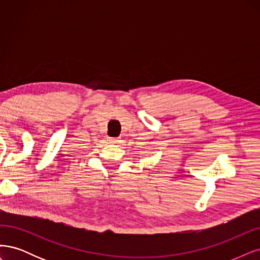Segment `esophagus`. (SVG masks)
Wrapping results in <instances>:
<instances>
[{
    "label": "esophagus",
    "mask_w": 260,
    "mask_h": 260,
    "mask_svg": "<svg viewBox=\"0 0 260 260\" xmlns=\"http://www.w3.org/2000/svg\"><path fill=\"white\" fill-rule=\"evenodd\" d=\"M109 141L112 142V144H119L121 140H120V138H110L109 139Z\"/></svg>",
    "instance_id": "esophagus-1"
}]
</instances>
